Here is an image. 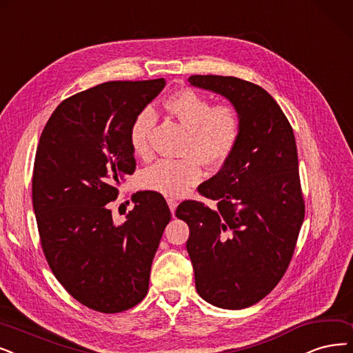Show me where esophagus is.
Segmentation results:
<instances>
[{
  "label": "esophagus",
  "mask_w": 353,
  "mask_h": 353,
  "mask_svg": "<svg viewBox=\"0 0 353 353\" xmlns=\"http://www.w3.org/2000/svg\"><path fill=\"white\" fill-rule=\"evenodd\" d=\"M166 201H168L169 210H171V213H172V216H174V214H175V210H176V205H178V201H176L175 199H168Z\"/></svg>",
  "instance_id": "1"
}]
</instances>
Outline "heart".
Returning <instances> with one entry per match:
<instances>
[{
  "label": "heart",
  "instance_id": "obj_1",
  "mask_svg": "<svg viewBox=\"0 0 353 353\" xmlns=\"http://www.w3.org/2000/svg\"><path fill=\"white\" fill-rule=\"evenodd\" d=\"M165 110L188 130L182 146L184 158L161 159L143 174L146 188L169 196L184 195L204 176V163L217 166L230 158L241 139L242 120L230 104L211 107L207 97L185 88L169 95ZM157 116L150 108L137 112L130 125V145L139 157L150 154V134Z\"/></svg>",
  "mask_w": 353,
  "mask_h": 353
}]
</instances>
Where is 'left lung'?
<instances>
[{"mask_svg":"<svg viewBox=\"0 0 353 353\" xmlns=\"http://www.w3.org/2000/svg\"><path fill=\"white\" fill-rule=\"evenodd\" d=\"M195 88L216 92L239 111L241 139L220 171L199 187L211 210L184 201L187 250L200 297L220 308L261 301L283 278L304 220L294 132L274 98L234 77L192 75Z\"/></svg>","mask_w":353,"mask_h":353,"instance_id":"obj_1","label":"left lung"}]
</instances>
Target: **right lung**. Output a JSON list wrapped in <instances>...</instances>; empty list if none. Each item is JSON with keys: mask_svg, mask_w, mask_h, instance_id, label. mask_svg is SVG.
<instances>
[{"mask_svg": "<svg viewBox=\"0 0 353 353\" xmlns=\"http://www.w3.org/2000/svg\"><path fill=\"white\" fill-rule=\"evenodd\" d=\"M166 81H112L62 101L41 132L32 181L41 248L56 279L81 304L120 313L149 288L171 211L154 191L133 194L114 223L110 203L136 168L130 125Z\"/></svg>", "mask_w": 353, "mask_h": 353, "instance_id": "add662e5", "label": "right lung"}]
</instances>
